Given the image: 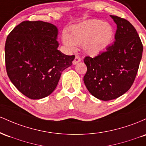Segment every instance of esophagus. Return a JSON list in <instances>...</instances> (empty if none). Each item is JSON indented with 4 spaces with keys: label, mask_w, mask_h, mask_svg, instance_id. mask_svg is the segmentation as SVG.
Masks as SVG:
<instances>
[{
    "label": "esophagus",
    "mask_w": 146,
    "mask_h": 146,
    "mask_svg": "<svg viewBox=\"0 0 146 146\" xmlns=\"http://www.w3.org/2000/svg\"><path fill=\"white\" fill-rule=\"evenodd\" d=\"M81 57H80L79 56L76 55V56H75V58L73 60V64L74 65H76V63H78V62H80V61H81Z\"/></svg>",
    "instance_id": "esophagus-1"
}]
</instances>
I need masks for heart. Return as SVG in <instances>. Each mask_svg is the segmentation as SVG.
I'll return each instance as SVG.
<instances>
[{
  "label": "heart",
  "instance_id": "heart-1",
  "mask_svg": "<svg viewBox=\"0 0 146 146\" xmlns=\"http://www.w3.org/2000/svg\"><path fill=\"white\" fill-rule=\"evenodd\" d=\"M114 29L110 25L100 20H91L72 28L71 36L63 34V43L70 50H75L76 45H83L85 52L90 54H99L112 42Z\"/></svg>",
  "mask_w": 146,
  "mask_h": 146
}]
</instances>
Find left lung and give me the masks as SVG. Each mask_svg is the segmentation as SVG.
Wrapping results in <instances>:
<instances>
[{
	"mask_svg": "<svg viewBox=\"0 0 146 146\" xmlns=\"http://www.w3.org/2000/svg\"><path fill=\"white\" fill-rule=\"evenodd\" d=\"M110 16L117 25L114 43L96 56L84 58L85 85L92 95L102 101L117 99L130 89L143 52L141 40L134 26L125 19Z\"/></svg>",
	"mask_w": 146,
	"mask_h": 146,
	"instance_id": "left-lung-1",
	"label": "left lung"
}]
</instances>
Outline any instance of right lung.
Returning <instances> with one entry per match:
<instances>
[{
  "instance_id": "1",
  "label": "right lung",
  "mask_w": 146,
  "mask_h": 146,
  "mask_svg": "<svg viewBox=\"0 0 146 146\" xmlns=\"http://www.w3.org/2000/svg\"><path fill=\"white\" fill-rule=\"evenodd\" d=\"M58 29L41 21H23L7 36L5 58L8 76L19 91L40 99L55 90L61 72L71 66L75 56L57 50Z\"/></svg>"
}]
</instances>
